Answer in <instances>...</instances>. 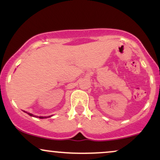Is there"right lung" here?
<instances>
[{"label":"right lung","instance_id":"right-lung-1","mask_svg":"<svg viewBox=\"0 0 160 160\" xmlns=\"http://www.w3.org/2000/svg\"><path fill=\"white\" fill-rule=\"evenodd\" d=\"M25 113H27V112H25ZM28 114V115H30V116H34L33 114H32V113H27ZM34 117H36V116H34ZM39 118L40 119H43V118H47V117H39Z\"/></svg>","mask_w":160,"mask_h":160}]
</instances>
